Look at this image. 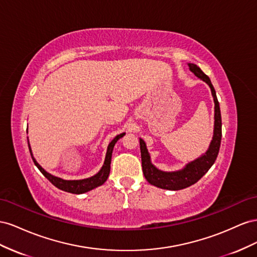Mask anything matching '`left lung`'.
Instances as JSON below:
<instances>
[{
	"label": "left lung",
	"instance_id": "obj_1",
	"mask_svg": "<svg viewBox=\"0 0 257 257\" xmlns=\"http://www.w3.org/2000/svg\"><path fill=\"white\" fill-rule=\"evenodd\" d=\"M189 70L194 74L206 82L211 88L212 96L214 100V131L213 138L210 143L208 151L199 158L195 159L192 163L187 164L183 169L173 172L161 171L151 163V156L146 149L145 142L140 139V150H141V159H142V170L145 179L148 180L150 184L169 190H179L186 188L190 185L195 184L199 181L204 174H206L217 157V154L221 146L222 140V118H221V109L216 98V93L213 85L211 84V80L208 75L197 67L194 63H188Z\"/></svg>",
	"mask_w": 257,
	"mask_h": 257
}]
</instances>
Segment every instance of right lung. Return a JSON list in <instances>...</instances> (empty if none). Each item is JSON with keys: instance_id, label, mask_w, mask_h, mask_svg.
Here are the masks:
<instances>
[{"instance_id": "right-lung-1", "label": "right lung", "mask_w": 257, "mask_h": 257, "mask_svg": "<svg viewBox=\"0 0 257 257\" xmlns=\"http://www.w3.org/2000/svg\"><path fill=\"white\" fill-rule=\"evenodd\" d=\"M123 136H124V133L116 136L111 141V143L108 144L104 164H103V166H102L100 171L97 174L92 175V177L88 178V179H84V180H63L61 178L55 177V175L48 173L46 170L43 169V168L39 165L38 161H36L35 158L33 157L30 144H29V140H28V145H29V150H30L31 157L33 159V163L35 164L36 167L39 168V170L43 173L44 177H45L51 183V184L55 185L57 188L64 190V192L72 193V194H84V193L89 192V190L96 188L98 186H101L107 180L108 174H109V169H111V159H112V153H113L114 145Z\"/></svg>"}]
</instances>
